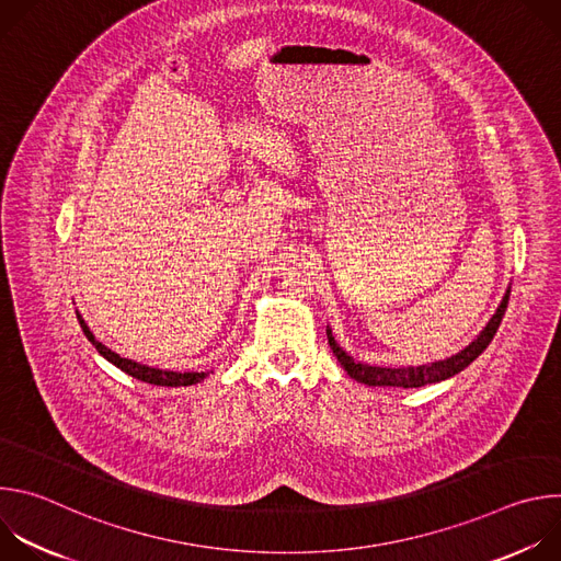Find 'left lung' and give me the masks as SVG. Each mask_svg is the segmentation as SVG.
<instances>
[{
    "label": "left lung",
    "instance_id": "obj_1",
    "mask_svg": "<svg viewBox=\"0 0 561 561\" xmlns=\"http://www.w3.org/2000/svg\"><path fill=\"white\" fill-rule=\"evenodd\" d=\"M508 293L502 301V306L497 308V312L493 314L491 322L486 324V329L479 333V337L466 346L461 353L444 359V362H435V364H428V366H415V368H379V366H368V364H357L351 355H346L331 331H327L329 335V344L335 353V357L340 359V364L344 366V370L359 383H366V386H402V388H420V386H426V383H435V381H442V379H448L453 375H457L459 370H463L470 362H474L479 355H482L489 344L493 342L500 324H502V317L506 312V306H508Z\"/></svg>",
    "mask_w": 561,
    "mask_h": 561
}]
</instances>
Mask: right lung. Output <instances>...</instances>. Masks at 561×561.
<instances>
[{"mask_svg":"<svg viewBox=\"0 0 561 561\" xmlns=\"http://www.w3.org/2000/svg\"><path fill=\"white\" fill-rule=\"evenodd\" d=\"M77 319H79V327H82L84 335L89 337V342L98 348L100 355H104L111 364H115L117 368H122L124 373H128L130 377L139 379V381H146V383H154V386H191V383H197L206 377V373H173V370H159V368H150V366H144V364H137L133 359H126V357H119L117 353H113L111 348H106L102 342L95 340V335L91 333V329L87 327V322L82 319V314L77 312Z\"/></svg>","mask_w":561,"mask_h":561,"instance_id":"right-lung-1","label":"right lung"}]
</instances>
